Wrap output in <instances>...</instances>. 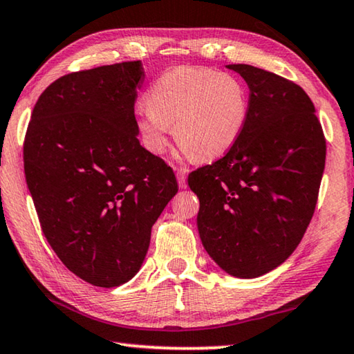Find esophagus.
I'll list each match as a JSON object with an SVG mask.
<instances>
[{"label": "esophagus", "instance_id": "34e87169", "mask_svg": "<svg viewBox=\"0 0 354 354\" xmlns=\"http://www.w3.org/2000/svg\"><path fill=\"white\" fill-rule=\"evenodd\" d=\"M177 176V182H178V187L180 188H187V169H177L176 172Z\"/></svg>", "mask_w": 354, "mask_h": 354}]
</instances>
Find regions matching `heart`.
Here are the masks:
<instances>
[{
	"label": "heart",
	"mask_w": 354,
	"mask_h": 354,
	"mask_svg": "<svg viewBox=\"0 0 354 354\" xmlns=\"http://www.w3.org/2000/svg\"><path fill=\"white\" fill-rule=\"evenodd\" d=\"M249 118V95L236 76L203 68H177L149 91L135 124L149 152L161 155L174 138L185 157L219 158L236 145Z\"/></svg>",
	"instance_id": "heart-1"
}]
</instances>
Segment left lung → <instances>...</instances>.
<instances>
[{
  "mask_svg": "<svg viewBox=\"0 0 354 354\" xmlns=\"http://www.w3.org/2000/svg\"><path fill=\"white\" fill-rule=\"evenodd\" d=\"M249 85V118L225 157L191 172L197 228L228 275L257 278L292 255L314 214L326 145L299 85L261 68L227 65Z\"/></svg>",
  "mask_w": 354,
  "mask_h": 354,
  "instance_id": "1",
  "label": "left lung"
}]
</instances>
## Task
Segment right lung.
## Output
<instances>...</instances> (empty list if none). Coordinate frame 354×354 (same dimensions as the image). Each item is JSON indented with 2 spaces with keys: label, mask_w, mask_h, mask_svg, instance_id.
<instances>
[{
  "label": "right lung",
  "mask_w": 354,
  "mask_h": 354,
  "mask_svg": "<svg viewBox=\"0 0 354 354\" xmlns=\"http://www.w3.org/2000/svg\"><path fill=\"white\" fill-rule=\"evenodd\" d=\"M141 62L71 73L41 93L23 158L43 234L74 275L115 288L136 275L152 225L178 185L140 145Z\"/></svg>",
  "instance_id": "1"
}]
</instances>
